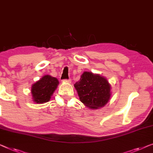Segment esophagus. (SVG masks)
Listing matches in <instances>:
<instances>
[{
    "instance_id": "1",
    "label": "esophagus",
    "mask_w": 153,
    "mask_h": 153,
    "mask_svg": "<svg viewBox=\"0 0 153 153\" xmlns=\"http://www.w3.org/2000/svg\"><path fill=\"white\" fill-rule=\"evenodd\" d=\"M65 81H66V82H70L71 81V79H65V80H64Z\"/></svg>"
}]
</instances>
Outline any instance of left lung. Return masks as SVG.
Wrapping results in <instances>:
<instances>
[{
	"instance_id": "1",
	"label": "left lung",
	"mask_w": 153,
	"mask_h": 153,
	"mask_svg": "<svg viewBox=\"0 0 153 153\" xmlns=\"http://www.w3.org/2000/svg\"><path fill=\"white\" fill-rule=\"evenodd\" d=\"M74 86L80 101L91 109L103 107L111 96V86L107 79L90 72H84Z\"/></svg>"
}]
</instances>
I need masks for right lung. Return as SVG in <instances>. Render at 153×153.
I'll list each match as a JSON object with an SVG mask.
<instances>
[{
  "label": "right lung",
  "instance_id": "right-lung-1",
  "mask_svg": "<svg viewBox=\"0 0 153 153\" xmlns=\"http://www.w3.org/2000/svg\"><path fill=\"white\" fill-rule=\"evenodd\" d=\"M59 83L58 79L55 77L50 75L43 76L39 81L33 84L31 88L34 102L44 103L49 101Z\"/></svg>",
  "mask_w": 153,
  "mask_h": 153
}]
</instances>
